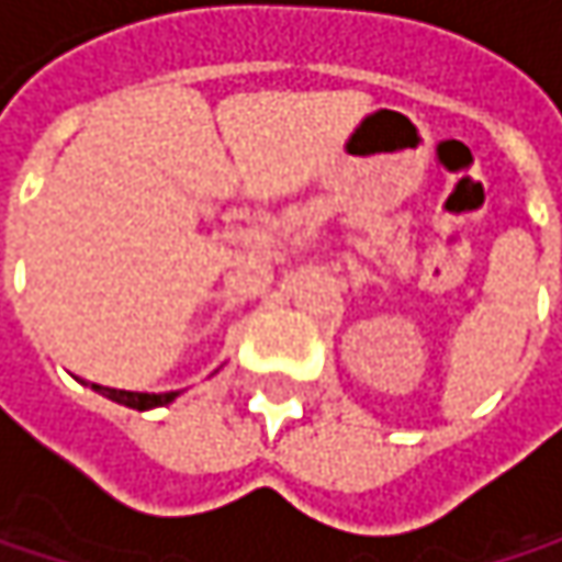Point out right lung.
Listing matches in <instances>:
<instances>
[{"label":"right lung","instance_id":"right-lung-1","mask_svg":"<svg viewBox=\"0 0 562 562\" xmlns=\"http://www.w3.org/2000/svg\"><path fill=\"white\" fill-rule=\"evenodd\" d=\"M93 391L103 393L106 400H113V403H123V406H130V409H156V406H166L171 403L178 393H133V391H113V387H100V384H93Z\"/></svg>","mask_w":562,"mask_h":562}]
</instances>
